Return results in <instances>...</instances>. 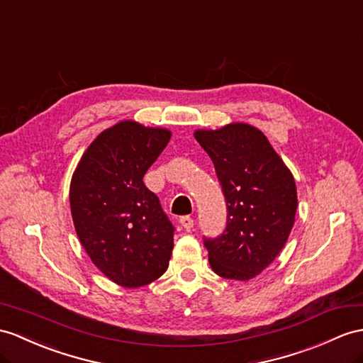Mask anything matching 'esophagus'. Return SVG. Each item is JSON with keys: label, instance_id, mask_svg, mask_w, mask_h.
Listing matches in <instances>:
<instances>
[{"label": "esophagus", "instance_id": "1", "mask_svg": "<svg viewBox=\"0 0 363 363\" xmlns=\"http://www.w3.org/2000/svg\"><path fill=\"white\" fill-rule=\"evenodd\" d=\"M180 225L184 229H191L194 226V220L189 216H183V217H180Z\"/></svg>", "mask_w": 363, "mask_h": 363}]
</instances>
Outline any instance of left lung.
Instances as JSON below:
<instances>
[{
    "label": "left lung",
    "instance_id": "8db88e82",
    "mask_svg": "<svg viewBox=\"0 0 363 363\" xmlns=\"http://www.w3.org/2000/svg\"><path fill=\"white\" fill-rule=\"evenodd\" d=\"M194 137L214 163L228 212L225 231L203 238L209 264L220 277L250 280L269 267L293 229L294 177L254 126L233 123Z\"/></svg>",
    "mask_w": 363,
    "mask_h": 363
}]
</instances>
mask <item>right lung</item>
Here are the masks:
<instances>
[{
	"instance_id": "obj_1",
	"label": "right lung",
	"mask_w": 363,
	"mask_h": 363,
	"mask_svg": "<svg viewBox=\"0 0 363 363\" xmlns=\"http://www.w3.org/2000/svg\"><path fill=\"white\" fill-rule=\"evenodd\" d=\"M171 132L121 121L103 130L70 183L77 235L94 264L125 288L151 284L167 269L175 228L143 177Z\"/></svg>"
}]
</instances>
